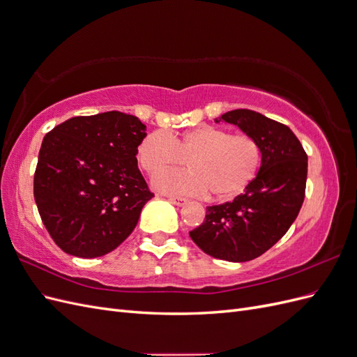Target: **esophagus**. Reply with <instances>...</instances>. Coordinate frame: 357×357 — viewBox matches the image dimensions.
<instances>
[{
    "label": "esophagus",
    "mask_w": 357,
    "mask_h": 357,
    "mask_svg": "<svg viewBox=\"0 0 357 357\" xmlns=\"http://www.w3.org/2000/svg\"><path fill=\"white\" fill-rule=\"evenodd\" d=\"M168 199L174 204V205H177V207H183V205H185L186 202H188V199L186 198H181V197H168Z\"/></svg>",
    "instance_id": "obj_1"
}]
</instances>
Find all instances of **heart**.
<instances>
[{
	"mask_svg": "<svg viewBox=\"0 0 357 357\" xmlns=\"http://www.w3.org/2000/svg\"><path fill=\"white\" fill-rule=\"evenodd\" d=\"M188 158L189 169L158 176V190L178 195H205L228 199L244 192L257 176L262 152L257 142L245 134L199 125L183 134L153 131L137 147L138 164L149 176H156Z\"/></svg>",
	"mask_w": 357,
	"mask_h": 357,
	"instance_id": "obj_1",
	"label": "heart"
}]
</instances>
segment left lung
<instances>
[{"label": "left lung", "mask_w": 357, "mask_h": 357, "mask_svg": "<svg viewBox=\"0 0 357 357\" xmlns=\"http://www.w3.org/2000/svg\"><path fill=\"white\" fill-rule=\"evenodd\" d=\"M253 137L262 164L234 201L207 207L205 220L189 232L204 253L229 262L264 255L289 231L305 198L308 158L290 128L261 113L238 109L214 119Z\"/></svg>", "instance_id": "1"}]
</instances>
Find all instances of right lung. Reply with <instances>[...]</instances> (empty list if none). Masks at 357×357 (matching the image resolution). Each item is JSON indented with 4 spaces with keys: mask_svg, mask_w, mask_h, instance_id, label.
Here are the masks:
<instances>
[{
    "mask_svg": "<svg viewBox=\"0 0 357 357\" xmlns=\"http://www.w3.org/2000/svg\"><path fill=\"white\" fill-rule=\"evenodd\" d=\"M146 125L132 114L77 116L43 138L34 198L63 252L100 257L121 245L153 193L137 164Z\"/></svg>",
    "mask_w": 357,
    "mask_h": 357,
    "instance_id": "obj_1",
    "label": "right lung"
}]
</instances>
